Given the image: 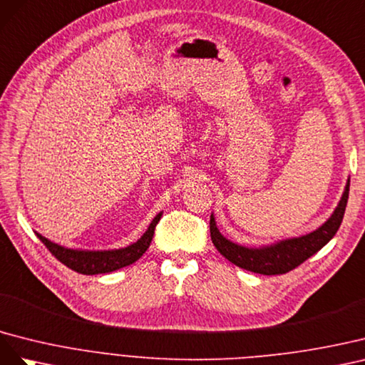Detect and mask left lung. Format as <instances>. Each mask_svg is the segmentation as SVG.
Instances as JSON below:
<instances>
[{
  "label": "left lung",
  "mask_w": 365,
  "mask_h": 365,
  "mask_svg": "<svg viewBox=\"0 0 365 365\" xmlns=\"http://www.w3.org/2000/svg\"><path fill=\"white\" fill-rule=\"evenodd\" d=\"M349 188H350V182H347L346 191L342 194V199L329 220L321 227H318L317 231L310 232L304 237L292 238V240L281 242L269 247L247 249L226 240V238L218 232L214 217L211 215V222H210L211 240L217 247V251L238 267L251 270V272L262 274V275L286 274L289 270L299 266L301 263H304L309 257L317 254L319 249L324 245H327L331 240V237L336 234V231L341 226L342 217H344V212H346V206L349 200Z\"/></svg>",
  "instance_id": "1"
}]
</instances>
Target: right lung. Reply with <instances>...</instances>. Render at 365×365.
<instances>
[{
    "instance_id": "obj_1",
    "label": "right lung",
    "mask_w": 365,
    "mask_h": 365,
    "mask_svg": "<svg viewBox=\"0 0 365 365\" xmlns=\"http://www.w3.org/2000/svg\"><path fill=\"white\" fill-rule=\"evenodd\" d=\"M162 214H158L154 217L147 232L142 235L140 240H138L134 245L118 249V251H102V252H93V251H73V249H67L58 246L47 240L46 237L38 235L41 242L48 249L51 255H55L56 259L62 264H66L75 272L84 274V275H96V274H107L118 270L120 267H125L128 264H133L136 259H139L145 251L150 247V243L153 240L155 225L159 223Z\"/></svg>"
}]
</instances>
